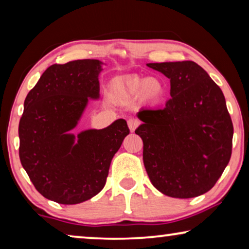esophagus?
<instances>
[{
    "label": "esophagus",
    "mask_w": 249,
    "mask_h": 249,
    "mask_svg": "<svg viewBox=\"0 0 249 249\" xmlns=\"http://www.w3.org/2000/svg\"><path fill=\"white\" fill-rule=\"evenodd\" d=\"M138 125H139V121L137 120V119L130 118L128 120V127H129V129H130V131H135L136 128H137Z\"/></svg>",
    "instance_id": "34e87169"
}]
</instances>
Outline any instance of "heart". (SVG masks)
I'll list each match as a JSON object with an SVG mask.
<instances>
[{
	"mask_svg": "<svg viewBox=\"0 0 249 249\" xmlns=\"http://www.w3.org/2000/svg\"><path fill=\"white\" fill-rule=\"evenodd\" d=\"M164 91V85L155 77L144 79L139 76H131L117 81L113 86L114 96L121 101L138 96L145 103H156L163 97Z\"/></svg>",
	"mask_w": 249,
	"mask_h": 249,
	"instance_id": "heart-1",
	"label": "heart"
}]
</instances>
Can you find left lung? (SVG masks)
Instances as JSON below:
<instances>
[{
    "label": "left lung",
    "mask_w": 249,
    "mask_h": 249,
    "mask_svg": "<svg viewBox=\"0 0 249 249\" xmlns=\"http://www.w3.org/2000/svg\"><path fill=\"white\" fill-rule=\"evenodd\" d=\"M170 79L161 110L137 112L135 132L144 144L142 160L152 185L175 198L209 192L231 158L233 125L221 88L193 61L147 63Z\"/></svg>",
    "instance_id": "left-lung-1"
}]
</instances>
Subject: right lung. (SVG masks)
<instances>
[{
    "label": "right lung",
    "mask_w": 249,
    "mask_h": 249,
    "mask_svg": "<svg viewBox=\"0 0 249 249\" xmlns=\"http://www.w3.org/2000/svg\"><path fill=\"white\" fill-rule=\"evenodd\" d=\"M100 60L53 64L27 95L19 122V156L45 198L64 205L97 195L107 182L112 159L129 128L118 119L104 129L71 132L89 100L100 98Z\"/></svg>",
    "instance_id": "add662e5"
}]
</instances>
